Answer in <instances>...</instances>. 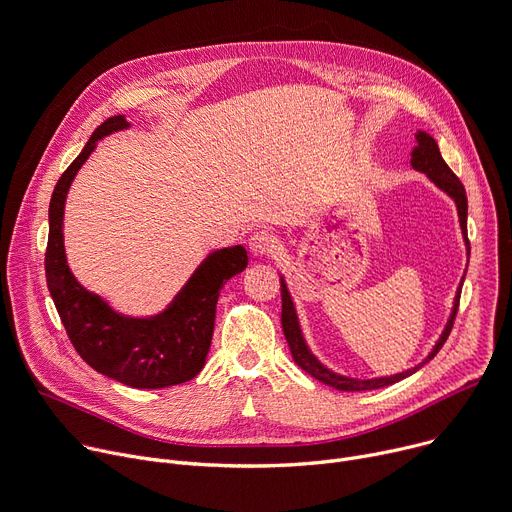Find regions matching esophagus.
<instances>
[{
	"label": "esophagus",
	"mask_w": 512,
	"mask_h": 512,
	"mask_svg": "<svg viewBox=\"0 0 512 512\" xmlns=\"http://www.w3.org/2000/svg\"><path fill=\"white\" fill-rule=\"evenodd\" d=\"M249 249H251V253L257 255V257L271 255V253H275V249H277V239L271 235V232L259 230V232H255V235L249 239Z\"/></svg>",
	"instance_id": "1"
}]
</instances>
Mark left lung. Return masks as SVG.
<instances>
[{
  "instance_id": "obj_1",
  "label": "left lung",
  "mask_w": 512,
  "mask_h": 512,
  "mask_svg": "<svg viewBox=\"0 0 512 512\" xmlns=\"http://www.w3.org/2000/svg\"><path fill=\"white\" fill-rule=\"evenodd\" d=\"M416 136V147L412 149L410 153V165L412 169L425 173L437 188L441 192H445L453 202H455V208H457V216H459V226H461V235H463V241H466V253L470 257V241H468V198H466V190H463L461 181L457 179V175L449 169V165L443 161L441 157V151L437 147V141L435 138L425 132V130H416L414 132ZM463 280H466V273H463L461 282L457 286V292H455V298H453V308H451V314L447 318V324L443 333L439 335L437 343L433 345L431 353L421 361L416 363L414 367L406 369V371H400V374H394V376H382V378H351V376H343V374H337V371L329 369L327 365H324L308 347L306 339H304V333H302V327H300V318H298V312H296V306H294V300H292V294L288 290V284L284 280V275H280V286H282V329H284V335H286V341H288V347L292 351V357L294 361L306 371V374H310L312 378H316L318 382L327 384L335 390H341V392H363V390H378V388H386V386H392L408 376H412L414 371L421 369L425 363H429L437 353L439 349L443 347V343L447 341L449 333H451V327H453V320H455V314H457V306H459V296H461V286H463Z\"/></svg>"
}]
</instances>
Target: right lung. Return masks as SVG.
<instances>
[{
  "instance_id": "add662e5",
  "label": "right lung",
  "mask_w": 512,
  "mask_h": 512,
  "mask_svg": "<svg viewBox=\"0 0 512 512\" xmlns=\"http://www.w3.org/2000/svg\"><path fill=\"white\" fill-rule=\"evenodd\" d=\"M126 128L130 124L124 116L108 118L57 181L49 204L46 286L73 347L87 365L124 386L157 390L200 374L212 343L220 290L247 267L249 257L243 245L212 251L175 298L151 316L122 314L77 282L67 263L63 237L67 194L77 171L102 138Z\"/></svg>"
}]
</instances>
